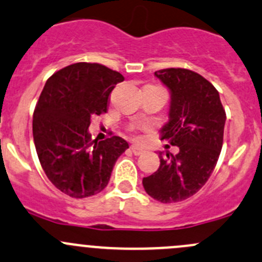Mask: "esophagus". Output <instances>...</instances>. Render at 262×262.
I'll return each mask as SVG.
<instances>
[{"instance_id": "obj_1", "label": "esophagus", "mask_w": 262, "mask_h": 262, "mask_svg": "<svg viewBox=\"0 0 262 262\" xmlns=\"http://www.w3.org/2000/svg\"><path fill=\"white\" fill-rule=\"evenodd\" d=\"M130 149H132V152L136 155V156H139V155H142L144 152V149L142 148V147H139L138 144H132Z\"/></svg>"}]
</instances>
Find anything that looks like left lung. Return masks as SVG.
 I'll return each instance as SVG.
<instances>
[{
    "label": "left lung",
    "instance_id": "obj_1",
    "mask_svg": "<svg viewBox=\"0 0 262 262\" xmlns=\"http://www.w3.org/2000/svg\"><path fill=\"white\" fill-rule=\"evenodd\" d=\"M170 92L169 121L161 139L179 147L177 155L159 152L160 166L143 178L144 190L162 204L184 201L199 192L216 166L227 116L216 88L187 69L155 72Z\"/></svg>",
    "mask_w": 262,
    "mask_h": 262
}]
</instances>
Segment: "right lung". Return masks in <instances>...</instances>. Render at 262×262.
I'll return each mask as SVG.
<instances>
[{"instance_id":"1","label":"right lung","mask_w":262,"mask_h":262,"mask_svg":"<svg viewBox=\"0 0 262 262\" xmlns=\"http://www.w3.org/2000/svg\"><path fill=\"white\" fill-rule=\"evenodd\" d=\"M124 77L101 63L77 62L48 78L33 114V138L43 171L74 199L97 194L129 144L120 137L92 141L91 118L107 111Z\"/></svg>"}]
</instances>
